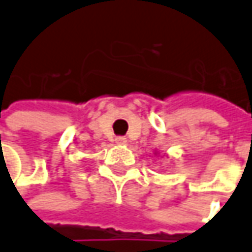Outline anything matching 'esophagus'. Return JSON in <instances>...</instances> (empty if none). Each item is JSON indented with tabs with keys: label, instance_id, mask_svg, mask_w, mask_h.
Instances as JSON below:
<instances>
[{
	"label": "esophagus",
	"instance_id": "1",
	"mask_svg": "<svg viewBox=\"0 0 252 252\" xmlns=\"http://www.w3.org/2000/svg\"><path fill=\"white\" fill-rule=\"evenodd\" d=\"M116 143L118 144H126L127 140H126V137H116Z\"/></svg>",
	"mask_w": 252,
	"mask_h": 252
}]
</instances>
